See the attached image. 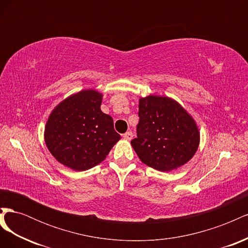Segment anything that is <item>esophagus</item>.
<instances>
[{"label": "esophagus", "instance_id": "34e87169", "mask_svg": "<svg viewBox=\"0 0 248 248\" xmlns=\"http://www.w3.org/2000/svg\"><path fill=\"white\" fill-rule=\"evenodd\" d=\"M123 138H124L125 140H132V138H133V134H132L131 131H128V132H126V133L123 134Z\"/></svg>", "mask_w": 248, "mask_h": 248}]
</instances>
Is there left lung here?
<instances>
[{"label":"left lung","mask_w":248,"mask_h":248,"mask_svg":"<svg viewBox=\"0 0 248 248\" xmlns=\"http://www.w3.org/2000/svg\"><path fill=\"white\" fill-rule=\"evenodd\" d=\"M138 137L131 146L139 158L160 171H170L188 162L200 144L193 118L170 98L149 95L140 98Z\"/></svg>","instance_id":"left-lung-1"}]
</instances>
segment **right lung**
<instances>
[{
	"label": "right lung",
	"instance_id": "1",
	"mask_svg": "<svg viewBox=\"0 0 248 248\" xmlns=\"http://www.w3.org/2000/svg\"><path fill=\"white\" fill-rule=\"evenodd\" d=\"M102 94L96 90L67 97L51 111L44 130L47 149L63 166L86 170L106 159L121 139L114 120L101 111Z\"/></svg>",
	"mask_w": 248,
	"mask_h": 248
}]
</instances>
